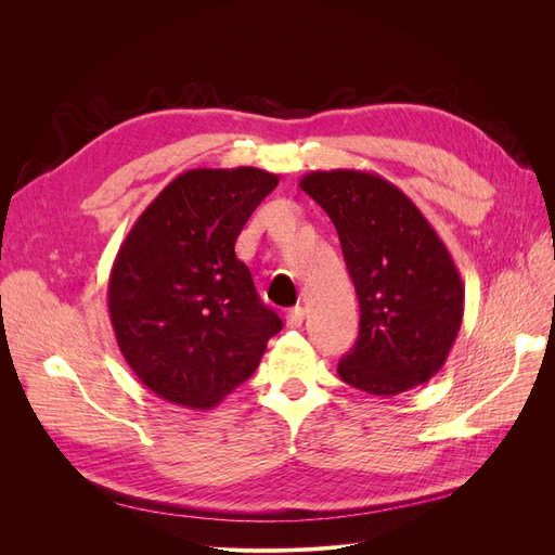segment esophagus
I'll return each mask as SVG.
<instances>
[{"mask_svg":"<svg viewBox=\"0 0 555 555\" xmlns=\"http://www.w3.org/2000/svg\"><path fill=\"white\" fill-rule=\"evenodd\" d=\"M304 319H306V310L300 308V306H296V308H292L287 312V326L289 328H298L300 324H304Z\"/></svg>","mask_w":555,"mask_h":555,"instance_id":"34e87169","label":"esophagus"}]
</instances>
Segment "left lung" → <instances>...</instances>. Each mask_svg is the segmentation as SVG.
<instances>
[{
  "label": "left lung",
  "instance_id": "8db88e82",
  "mask_svg": "<svg viewBox=\"0 0 555 555\" xmlns=\"http://www.w3.org/2000/svg\"><path fill=\"white\" fill-rule=\"evenodd\" d=\"M300 190L335 224L359 298V338L338 363L343 382L398 396L438 375L465 310L461 273L438 231L405 192L371 171H312Z\"/></svg>",
  "mask_w": 555,
  "mask_h": 555
}]
</instances>
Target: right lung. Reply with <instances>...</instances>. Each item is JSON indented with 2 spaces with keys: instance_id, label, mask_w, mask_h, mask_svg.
<instances>
[{
  "instance_id": "obj_1",
  "label": "right lung",
  "mask_w": 555,
  "mask_h": 555,
  "mask_svg": "<svg viewBox=\"0 0 555 555\" xmlns=\"http://www.w3.org/2000/svg\"><path fill=\"white\" fill-rule=\"evenodd\" d=\"M278 182L255 166L184 171L117 249L108 278L117 347L133 375L173 405L215 408L251 377L282 328L233 249Z\"/></svg>"
}]
</instances>
